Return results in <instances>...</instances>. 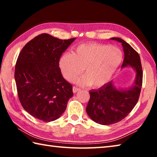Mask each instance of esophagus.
I'll use <instances>...</instances> for the list:
<instances>
[{"label": "esophagus", "mask_w": 157, "mask_h": 157, "mask_svg": "<svg viewBox=\"0 0 157 157\" xmlns=\"http://www.w3.org/2000/svg\"><path fill=\"white\" fill-rule=\"evenodd\" d=\"M79 91H80V89H79V88H77V87H75V86H73V93H77V92H78Z\"/></svg>", "instance_id": "esophagus-1"}]
</instances>
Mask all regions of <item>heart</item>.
<instances>
[{
    "label": "heart",
    "mask_w": 157,
    "mask_h": 157,
    "mask_svg": "<svg viewBox=\"0 0 157 157\" xmlns=\"http://www.w3.org/2000/svg\"><path fill=\"white\" fill-rule=\"evenodd\" d=\"M123 52L118 48L97 43L81 44L73 53L65 52L59 59V68L64 78L77 84H90L94 88L107 84L123 61Z\"/></svg>",
    "instance_id": "obj_1"
}]
</instances>
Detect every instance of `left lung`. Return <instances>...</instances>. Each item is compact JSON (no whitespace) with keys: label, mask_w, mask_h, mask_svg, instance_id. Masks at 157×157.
Listing matches in <instances>:
<instances>
[{"label":"left lung","mask_w":157,"mask_h":157,"mask_svg":"<svg viewBox=\"0 0 157 157\" xmlns=\"http://www.w3.org/2000/svg\"><path fill=\"white\" fill-rule=\"evenodd\" d=\"M110 39L122 44L124 53L122 68L131 67L135 72V79L128 88H117L112 80L100 89L90 91L86 113L91 120L103 125L118 123L131 112L139 100L143 81L139 53L119 37H112Z\"/></svg>","instance_id":"1"}]
</instances>
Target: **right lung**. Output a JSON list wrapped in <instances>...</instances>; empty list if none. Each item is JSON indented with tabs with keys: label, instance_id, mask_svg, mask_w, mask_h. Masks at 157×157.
<instances>
[{
	"label": "right lung",
	"instance_id": "add662e5",
	"mask_svg": "<svg viewBox=\"0 0 157 157\" xmlns=\"http://www.w3.org/2000/svg\"><path fill=\"white\" fill-rule=\"evenodd\" d=\"M75 39L62 40L41 34L26 44L18 55L14 73L18 98L23 109L39 120H57L73 97V86L63 78L59 62Z\"/></svg>",
	"mask_w": 157,
	"mask_h": 157
}]
</instances>
